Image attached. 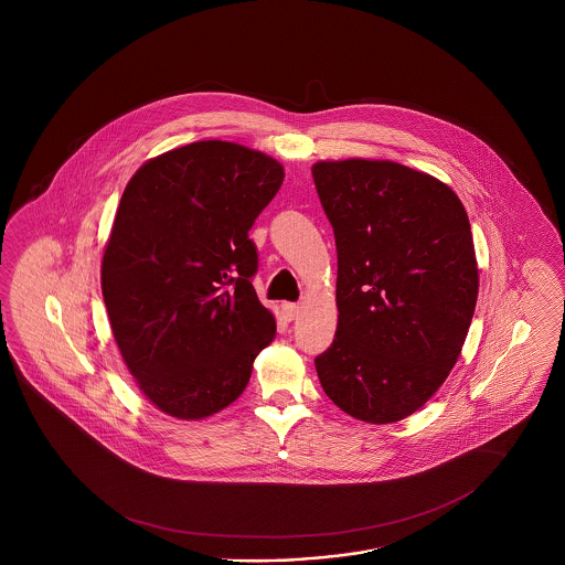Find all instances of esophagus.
Segmentation results:
<instances>
[{
    "mask_svg": "<svg viewBox=\"0 0 565 565\" xmlns=\"http://www.w3.org/2000/svg\"><path fill=\"white\" fill-rule=\"evenodd\" d=\"M281 308H284V315H286L290 321H294V319L300 315V307L294 305V302H286Z\"/></svg>",
    "mask_w": 565,
    "mask_h": 565,
    "instance_id": "obj_1",
    "label": "esophagus"
}]
</instances>
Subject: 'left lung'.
Wrapping results in <instances>:
<instances>
[{"mask_svg": "<svg viewBox=\"0 0 565 565\" xmlns=\"http://www.w3.org/2000/svg\"><path fill=\"white\" fill-rule=\"evenodd\" d=\"M312 180L338 248V329L315 359L327 397L387 425L411 416L462 352L479 269L460 199L394 161H319Z\"/></svg>", "mask_w": 565, "mask_h": 565, "instance_id": "obj_1", "label": "left lung"}]
</instances>
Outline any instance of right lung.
<instances>
[{"instance_id": "add662e5", "label": "right lung", "mask_w": 565, "mask_h": 565, "mask_svg": "<svg viewBox=\"0 0 565 565\" xmlns=\"http://www.w3.org/2000/svg\"><path fill=\"white\" fill-rule=\"evenodd\" d=\"M281 182L269 154L199 140L147 161L124 190L103 300L121 359L159 411L184 420L223 411L274 340L248 232Z\"/></svg>"}]
</instances>
